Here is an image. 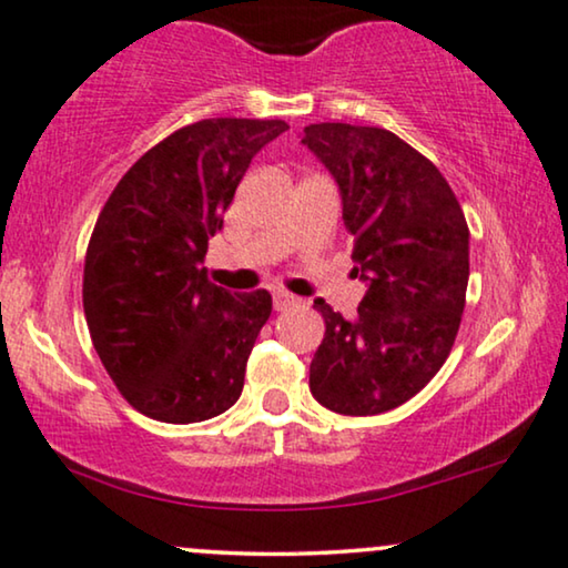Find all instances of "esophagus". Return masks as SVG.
Listing matches in <instances>:
<instances>
[{"mask_svg": "<svg viewBox=\"0 0 568 568\" xmlns=\"http://www.w3.org/2000/svg\"><path fill=\"white\" fill-rule=\"evenodd\" d=\"M300 305V300L290 292H274V311H290V307Z\"/></svg>", "mask_w": 568, "mask_h": 568, "instance_id": "1", "label": "esophagus"}]
</instances>
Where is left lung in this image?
<instances>
[{"mask_svg":"<svg viewBox=\"0 0 568 568\" xmlns=\"http://www.w3.org/2000/svg\"><path fill=\"white\" fill-rule=\"evenodd\" d=\"M342 195L365 297L355 318L326 321L311 392L338 415H381L412 399L446 363L464 313L469 230L444 174L381 128L344 122L302 132Z\"/></svg>","mask_w":568,"mask_h":568,"instance_id":"left-lung-1","label":"left lung"}]
</instances>
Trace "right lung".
Wrapping results in <instances>:
<instances>
[{"label": "right lung", "instance_id": "1", "mask_svg": "<svg viewBox=\"0 0 568 568\" xmlns=\"http://www.w3.org/2000/svg\"><path fill=\"white\" fill-rule=\"evenodd\" d=\"M282 120H203L143 153L109 195L88 242L83 307L93 347L145 417L187 425L240 399L271 294L209 282V237Z\"/></svg>", "mask_w": 568, "mask_h": 568}]
</instances>
